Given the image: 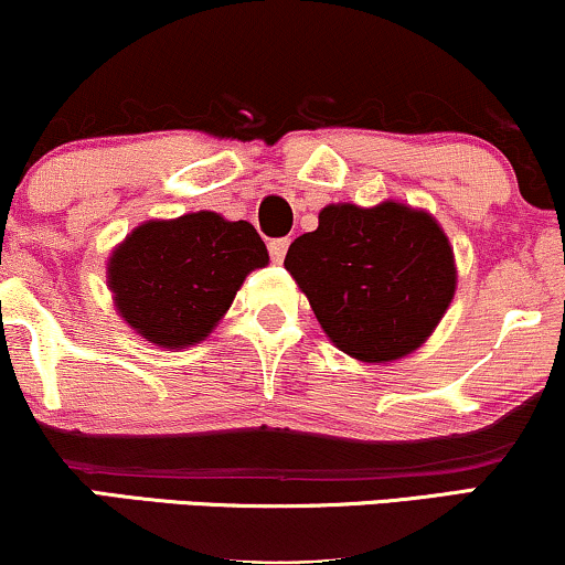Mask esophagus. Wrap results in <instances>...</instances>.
<instances>
[{
	"label": "esophagus",
	"instance_id": "34e87169",
	"mask_svg": "<svg viewBox=\"0 0 565 565\" xmlns=\"http://www.w3.org/2000/svg\"><path fill=\"white\" fill-rule=\"evenodd\" d=\"M287 249H289V239H270L268 242V253H270V260H274V263H284V257H287Z\"/></svg>",
	"mask_w": 565,
	"mask_h": 565
}]
</instances>
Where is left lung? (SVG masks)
<instances>
[{
    "mask_svg": "<svg viewBox=\"0 0 565 565\" xmlns=\"http://www.w3.org/2000/svg\"><path fill=\"white\" fill-rule=\"evenodd\" d=\"M284 265L331 342L365 363L413 352L455 295V260L431 215L397 202L329 205Z\"/></svg>",
    "mask_w": 565,
    "mask_h": 565,
    "instance_id": "left-lung-1",
    "label": "left lung"
}]
</instances>
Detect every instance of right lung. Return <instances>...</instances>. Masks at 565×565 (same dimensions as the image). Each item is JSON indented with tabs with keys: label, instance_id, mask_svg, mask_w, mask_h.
<instances>
[{
	"label": "right lung",
	"instance_id": "obj_1",
	"mask_svg": "<svg viewBox=\"0 0 565 565\" xmlns=\"http://www.w3.org/2000/svg\"><path fill=\"white\" fill-rule=\"evenodd\" d=\"M268 249L247 221L189 213L149 221L110 257V289L120 316L149 342L186 348L210 334Z\"/></svg>",
	"mask_w": 565,
	"mask_h": 565
}]
</instances>
